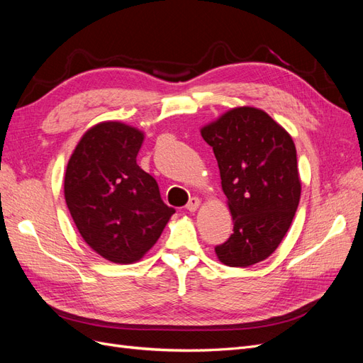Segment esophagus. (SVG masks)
<instances>
[{
	"label": "esophagus",
	"mask_w": 363,
	"mask_h": 363,
	"mask_svg": "<svg viewBox=\"0 0 363 363\" xmlns=\"http://www.w3.org/2000/svg\"><path fill=\"white\" fill-rule=\"evenodd\" d=\"M200 206V199H196V196H192V199L188 201V204H186V208H188L189 212H195L196 208H199Z\"/></svg>",
	"instance_id": "1"
}]
</instances>
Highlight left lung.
<instances>
[{
    "mask_svg": "<svg viewBox=\"0 0 363 363\" xmlns=\"http://www.w3.org/2000/svg\"><path fill=\"white\" fill-rule=\"evenodd\" d=\"M213 148L233 235L216 245L227 267L265 260L280 245L300 203L301 182L289 133L256 107L232 108L201 128Z\"/></svg>",
    "mask_w": 363,
    "mask_h": 363,
    "instance_id": "8db88e82",
    "label": "left lung"
}]
</instances>
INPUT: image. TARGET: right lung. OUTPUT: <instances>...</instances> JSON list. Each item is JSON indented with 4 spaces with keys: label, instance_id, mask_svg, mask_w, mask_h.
I'll list each match as a JSON object with an SVG mask.
<instances>
[{
    "label": "right lung",
    "instance_id": "right-lung-1",
    "mask_svg": "<svg viewBox=\"0 0 363 363\" xmlns=\"http://www.w3.org/2000/svg\"><path fill=\"white\" fill-rule=\"evenodd\" d=\"M142 140L135 127L96 124L80 139L65 174V200L82 238L115 263L139 260L175 213L136 163Z\"/></svg>",
    "mask_w": 363,
    "mask_h": 363
}]
</instances>
